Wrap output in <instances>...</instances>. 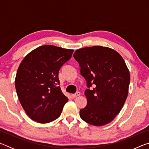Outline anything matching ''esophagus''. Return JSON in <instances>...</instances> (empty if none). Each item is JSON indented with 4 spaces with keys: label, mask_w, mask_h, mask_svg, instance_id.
Listing matches in <instances>:
<instances>
[{
    "label": "esophagus",
    "mask_w": 149,
    "mask_h": 149,
    "mask_svg": "<svg viewBox=\"0 0 149 149\" xmlns=\"http://www.w3.org/2000/svg\"><path fill=\"white\" fill-rule=\"evenodd\" d=\"M80 94H81L80 92H77V93H75V94H72V97H74V98H75V97H78V96H79V95H80Z\"/></svg>",
    "instance_id": "1"
}]
</instances>
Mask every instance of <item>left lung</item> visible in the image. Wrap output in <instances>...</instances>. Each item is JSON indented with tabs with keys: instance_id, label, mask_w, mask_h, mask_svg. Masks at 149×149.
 I'll list each match as a JSON object with an SVG mask.
<instances>
[{
	"instance_id": "obj_1",
	"label": "left lung",
	"mask_w": 149,
	"mask_h": 149,
	"mask_svg": "<svg viewBox=\"0 0 149 149\" xmlns=\"http://www.w3.org/2000/svg\"><path fill=\"white\" fill-rule=\"evenodd\" d=\"M74 58L87 81L86 107L79 111L81 119L95 126L107 124L119 114L128 95L130 74L124 60L115 50L94 46L76 50Z\"/></svg>"
}]
</instances>
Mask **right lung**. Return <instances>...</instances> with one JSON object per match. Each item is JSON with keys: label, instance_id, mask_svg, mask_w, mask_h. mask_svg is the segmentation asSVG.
Wrapping results in <instances>:
<instances>
[{"label": "right lung", "instance_id": "right-lung-1", "mask_svg": "<svg viewBox=\"0 0 149 149\" xmlns=\"http://www.w3.org/2000/svg\"><path fill=\"white\" fill-rule=\"evenodd\" d=\"M73 52L54 45H42L30 52L20 63L15 86L21 105L32 120L47 123L61 114L68 99L58 86V72Z\"/></svg>", "mask_w": 149, "mask_h": 149}]
</instances>
